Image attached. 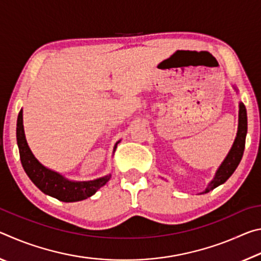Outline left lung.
<instances>
[{
	"label": "left lung",
	"mask_w": 261,
	"mask_h": 261,
	"mask_svg": "<svg viewBox=\"0 0 261 261\" xmlns=\"http://www.w3.org/2000/svg\"><path fill=\"white\" fill-rule=\"evenodd\" d=\"M236 90V88H235ZM247 132V116H246V108L243 102H240V112H238V130L237 136L233 141L232 147L229 151L227 158L224 159L223 162L221 163L219 169L216 170V174L208 187L202 193H207L212 190L218 188L219 185L223 184L226 180L230 177L236 170V168L240 165L242 160L243 153L245 148V138Z\"/></svg>",
	"instance_id": "1"
}]
</instances>
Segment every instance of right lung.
Listing matches in <instances>:
<instances>
[{"instance_id": "add662e5", "label": "right lung", "mask_w": 261, "mask_h": 261, "mask_svg": "<svg viewBox=\"0 0 261 261\" xmlns=\"http://www.w3.org/2000/svg\"><path fill=\"white\" fill-rule=\"evenodd\" d=\"M17 144L19 148V155L21 166H23L25 173L28 174L30 179L41 190L43 193L48 196L54 197L56 199L64 202L81 201L86 198L93 196L98 190L110 179V176L96 178L94 180H86V182H74L63 177L61 174L56 173L42 166L39 162L28 145L25 138L24 125H23V109H20L17 120ZM117 144L115 145L116 148Z\"/></svg>"}]
</instances>
